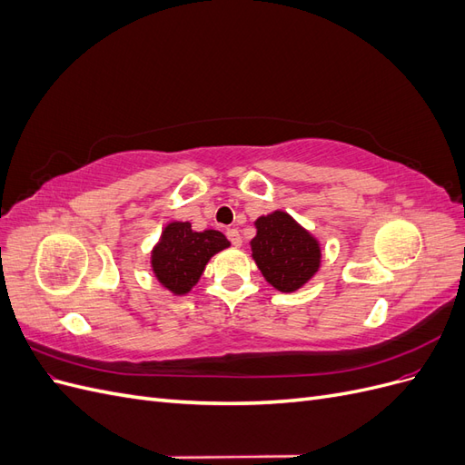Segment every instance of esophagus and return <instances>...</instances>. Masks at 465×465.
Returning <instances> with one entry per match:
<instances>
[{"label":"esophagus","instance_id":"1","mask_svg":"<svg viewBox=\"0 0 465 465\" xmlns=\"http://www.w3.org/2000/svg\"><path fill=\"white\" fill-rule=\"evenodd\" d=\"M227 238L231 241L232 246H241L242 244V236L236 229H227Z\"/></svg>","mask_w":465,"mask_h":465}]
</instances>
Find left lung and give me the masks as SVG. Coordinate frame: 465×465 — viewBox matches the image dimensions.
Masks as SVG:
<instances>
[{"label":"left lung","mask_w":465,"mask_h":465,"mask_svg":"<svg viewBox=\"0 0 465 465\" xmlns=\"http://www.w3.org/2000/svg\"><path fill=\"white\" fill-rule=\"evenodd\" d=\"M256 229L250 242L252 256L277 291H297L318 272L320 246L291 215L273 211L256 221Z\"/></svg>","instance_id":"obj_1"}]
</instances>
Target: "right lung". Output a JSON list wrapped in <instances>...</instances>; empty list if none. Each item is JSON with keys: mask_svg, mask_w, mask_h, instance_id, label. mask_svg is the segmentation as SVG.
<instances>
[{"mask_svg": "<svg viewBox=\"0 0 465 465\" xmlns=\"http://www.w3.org/2000/svg\"><path fill=\"white\" fill-rule=\"evenodd\" d=\"M229 246L219 231H192L190 223L166 224L159 244L153 250V272L174 294H186L202 277L211 256Z\"/></svg>", "mask_w": 465, "mask_h": 465, "instance_id": "right-lung-1", "label": "right lung"}]
</instances>
